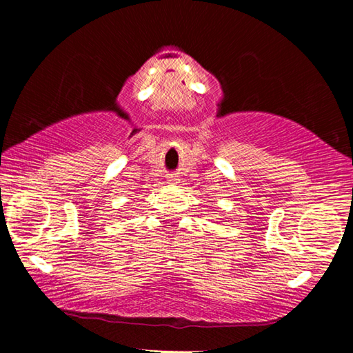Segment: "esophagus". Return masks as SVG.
Wrapping results in <instances>:
<instances>
[{
    "label": "esophagus",
    "mask_w": 353,
    "mask_h": 353,
    "mask_svg": "<svg viewBox=\"0 0 353 353\" xmlns=\"http://www.w3.org/2000/svg\"><path fill=\"white\" fill-rule=\"evenodd\" d=\"M177 181H179V179H177L176 174H171V176L168 177V183H177Z\"/></svg>",
    "instance_id": "esophagus-1"
}]
</instances>
